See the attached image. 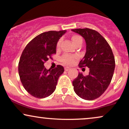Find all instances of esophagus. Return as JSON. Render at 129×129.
<instances>
[{
  "label": "esophagus",
  "instance_id": "1",
  "mask_svg": "<svg viewBox=\"0 0 129 129\" xmlns=\"http://www.w3.org/2000/svg\"><path fill=\"white\" fill-rule=\"evenodd\" d=\"M64 70H65V71L67 72V71H69V70H70V68L69 67H66L64 68Z\"/></svg>",
  "mask_w": 129,
  "mask_h": 129
}]
</instances>
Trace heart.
<instances>
[{"mask_svg":"<svg viewBox=\"0 0 129 129\" xmlns=\"http://www.w3.org/2000/svg\"><path fill=\"white\" fill-rule=\"evenodd\" d=\"M71 40L73 44V45L76 47L78 45H82V42H83V39L81 36L78 35H73L71 37ZM60 40L58 41L56 44V48L59 49L60 47ZM77 57L75 55H70V54H65L62 55V56L60 58V60L63 63L67 65V66H71L75 62V60H76Z\"/></svg>","mask_w":129,"mask_h":129,"instance_id":"b5f03b06","label":"heart"}]
</instances>
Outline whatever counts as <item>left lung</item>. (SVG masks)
Instances as JSON below:
<instances>
[{"label": "left lung", "instance_id": "1", "mask_svg": "<svg viewBox=\"0 0 129 129\" xmlns=\"http://www.w3.org/2000/svg\"><path fill=\"white\" fill-rule=\"evenodd\" d=\"M79 34L86 42V53L80 61V68L90 69L87 76L79 73L73 81L75 92L85 100H94L101 96L110 84L115 60L110 46L98 32L90 28L72 29Z\"/></svg>", "mask_w": 129, "mask_h": 129}]
</instances>
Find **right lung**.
<instances>
[{
	"instance_id": "1",
	"label": "right lung",
	"mask_w": 129,
	"mask_h": 129,
	"mask_svg": "<svg viewBox=\"0 0 129 129\" xmlns=\"http://www.w3.org/2000/svg\"><path fill=\"white\" fill-rule=\"evenodd\" d=\"M66 31H49L40 34L23 50L19 62V75L22 85L33 96L44 98L55 90L64 69L58 65L55 69L47 70L44 63L56 54L57 41Z\"/></svg>"
}]
</instances>
